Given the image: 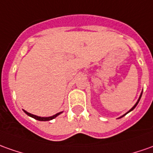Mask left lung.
<instances>
[{
	"label": "left lung",
	"mask_w": 153,
	"mask_h": 153,
	"mask_svg": "<svg viewBox=\"0 0 153 153\" xmlns=\"http://www.w3.org/2000/svg\"><path fill=\"white\" fill-rule=\"evenodd\" d=\"M142 95H143V92H142V93H141V95H140V97H139L138 100H137V102H136V104H135L134 106H133V107H131V109H130V110H129V111H127V113H126V114H127V113H128V112H130V111H131L133 110V109H134L135 107H137V104H138L139 101H140V99H141V97H142ZM126 114H124V115H123V116H122V117H124V116H125V115H126ZM121 117H120V118H121Z\"/></svg>",
	"instance_id": "8db88e82"
}]
</instances>
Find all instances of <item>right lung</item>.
<instances>
[{
  "label": "right lung",
  "mask_w": 153,
  "mask_h": 153,
  "mask_svg": "<svg viewBox=\"0 0 153 153\" xmlns=\"http://www.w3.org/2000/svg\"><path fill=\"white\" fill-rule=\"evenodd\" d=\"M23 111H24V112H25L26 114H27L28 116H30V117H33V118H35L36 120H38V121H43V122H45V121H50V120H52V119L56 118V117L57 116H59V115L61 114V113H62V111H60V112L56 113V114L53 115V116H51V117H38V116H36V115L30 114V113L27 112V111L25 110H23Z\"/></svg>",
  "instance_id": "obj_1"
}]
</instances>
